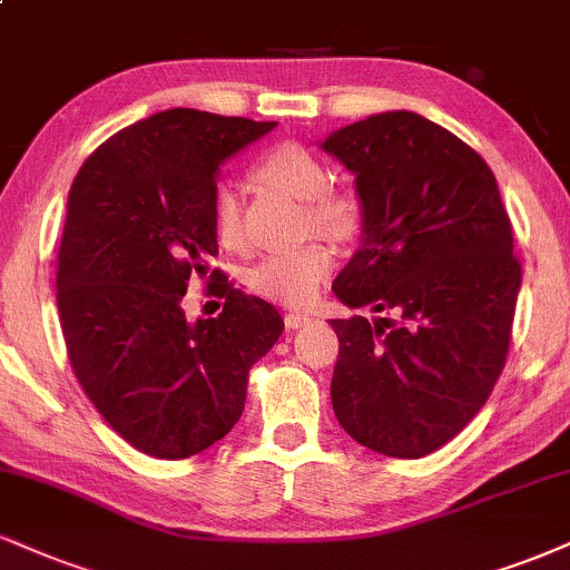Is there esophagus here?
<instances>
[{
	"label": "esophagus",
	"instance_id": "34e87169",
	"mask_svg": "<svg viewBox=\"0 0 570 570\" xmlns=\"http://www.w3.org/2000/svg\"><path fill=\"white\" fill-rule=\"evenodd\" d=\"M311 315H305V313H286L284 315V324H286V328H303V326H307L311 324Z\"/></svg>",
	"mask_w": 570,
	"mask_h": 570
}]
</instances>
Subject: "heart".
<instances>
[{
	"label": "heart",
	"instance_id": "b5f03b06",
	"mask_svg": "<svg viewBox=\"0 0 570 570\" xmlns=\"http://www.w3.org/2000/svg\"><path fill=\"white\" fill-rule=\"evenodd\" d=\"M259 180L284 190L297 202H305V217L315 230L332 238H347L358 230L361 207L358 198L347 190H328V169L318 156L303 146L273 148L257 164ZM212 225L219 244L238 246V196L236 190L219 188L212 204ZM334 265V255L326 244L311 242L299 249L281 252L265 257L249 271V286L267 299H278L286 305L313 303L321 284Z\"/></svg>",
	"mask_w": 570,
	"mask_h": 570
}]
</instances>
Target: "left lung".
Wrapping results in <instances>:
<instances>
[{"label": "left lung", "instance_id": "left-lung-1", "mask_svg": "<svg viewBox=\"0 0 570 570\" xmlns=\"http://www.w3.org/2000/svg\"><path fill=\"white\" fill-rule=\"evenodd\" d=\"M321 148L355 175L361 244L334 281L332 406L376 454L420 459L462 433L504 368L520 263L497 177L414 111L334 129Z\"/></svg>", "mask_w": 570, "mask_h": 570}]
</instances>
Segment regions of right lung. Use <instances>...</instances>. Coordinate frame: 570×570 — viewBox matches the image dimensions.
Instances as JSON below:
<instances>
[{
  "instance_id": "add662e5",
  "label": "right lung",
  "mask_w": 570,
  "mask_h": 570,
  "mask_svg": "<svg viewBox=\"0 0 570 570\" xmlns=\"http://www.w3.org/2000/svg\"><path fill=\"white\" fill-rule=\"evenodd\" d=\"M273 129L169 108L108 137L71 185L55 278L68 361L102 420L148 456H194L228 435L249 368L284 332L276 307L228 284L217 318L183 311L190 276L217 255L219 167Z\"/></svg>"
}]
</instances>
